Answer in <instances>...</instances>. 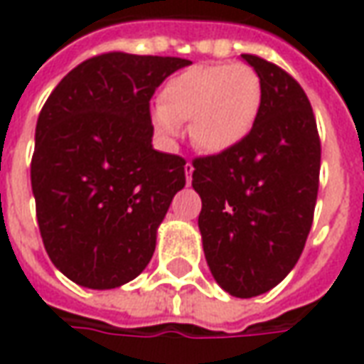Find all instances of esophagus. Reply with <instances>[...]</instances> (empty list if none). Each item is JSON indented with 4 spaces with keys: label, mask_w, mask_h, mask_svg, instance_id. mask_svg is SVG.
Segmentation results:
<instances>
[{
    "label": "esophagus",
    "mask_w": 364,
    "mask_h": 364,
    "mask_svg": "<svg viewBox=\"0 0 364 364\" xmlns=\"http://www.w3.org/2000/svg\"><path fill=\"white\" fill-rule=\"evenodd\" d=\"M185 177H187V185H189L191 177H193V164L191 161H187V165H185Z\"/></svg>",
    "instance_id": "obj_1"
}]
</instances>
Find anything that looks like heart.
<instances>
[{
	"label": "heart",
	"instance_id": "1",
	"mask_svg": "<svg viewBox=\"0 0 364 364\" xmlns=\"http://www.w3.org/2000/svg\"><path fill=\"white\" fill-rule=\"evenodd\" d=\"M260 106L262 80L252 67L242 63L193 65L167 80L154 122L167 139L179 134V124L189 122L195 146L208 154H223L250 134Z\"/></svg>",
	"mask_w": 364,
	"mask_h": 364
}]
</instances>
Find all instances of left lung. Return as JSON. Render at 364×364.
<instances>
[{"instance_id": "8db88e82", "label": "left lung", "mask_w": 364, "mask_h": 364, "mask_svg": "<svg viewBox=\"0 0 364 364\" xmlns=\"http://www.w3.org/2000/svg\"><path fill=\"white\" fill-rule=\"evenodd\" d=\"M262 80L250 134L232 149L193 159L203 250L218 286L254 297L296 266L311 230L321 141L304 88L284 68L244 53Z\"/></svg>"}]
</instances>
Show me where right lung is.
<instances>
[{"instance_id": "obj_1", "label": "right lung", "mask_w": 364, "mask_h": 364, "mask_svg": "<svg viewBox=\"0 0 364 364\" xmlns=\"http://www.w3.org/2000/svg\"><path fill=\"white\" fill-rule=\"evenodd\" d=\"M191 60L129 53L86 58L50 92L35 129L31 187L50 262L68 279L112 289L156 250L185 159L151 147L149 100Z\"/></svg>"}]
</instances>
